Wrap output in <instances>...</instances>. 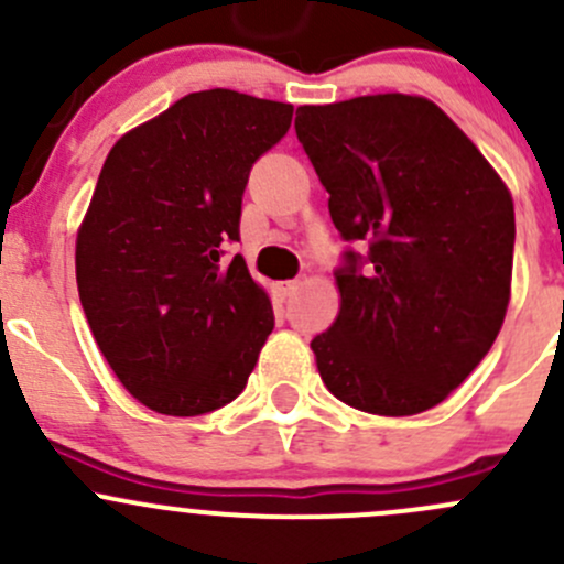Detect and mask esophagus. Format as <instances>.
<instances>
[{"mask_svg":"<svg viewBox=\"0 0 564 564\" xmlns=\"http://www.w3.org/2000/svg\"><path fill=\"white\" fill-rule=\"evenodd\" d=\"M297 289H300V281H286V283H281V286H278V294H281V300H286V297H292Z\"/></svg>","mask_w":564,"mask_h":564,"instance_id":"34e87169","label":"esophagus"}]
</instances>
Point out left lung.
<instances>
[{
    "mask_svg": "<svg viewBox=\"0 0 564 564\" xmlns=\"http://www.w3.org/2000/svg\"><path fill=\"white\" fill-rule=\"evenodd\" d=\"M294 130L340 237V311L311 340L338 401L384 417L445 401L488 355L513 281V196L420 95L300 106Z\"/></svg>",
    "mask_w": 564,
    "mask_h": 564,
    "instance_id": "obj_1",
    "label": "left lung"
}]
</instances>
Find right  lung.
Returning a JSON list of instances; mask_svg holds the SVG:
<instances>
[{
    "label": "right lung",
    "instance_id": "obj_1",
    "mask_svg": "<svg viewBox=\"0 0 564 564\" xmlns=\"http://www.w3.org/2000/svg\"><path fill=\"white\" fill-rule=\"evenodd\" d=\"M294 106L204 89L128 130L78 226L76 283L122 388L158 414L196 417L246 390L275 327L242 256L250 166L286 135Z\"/></svg>",
    "mask_w": 564,
    "mask_h": 564
}]
</instances>
